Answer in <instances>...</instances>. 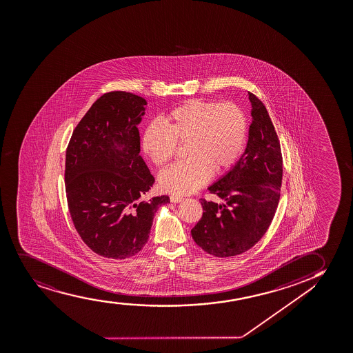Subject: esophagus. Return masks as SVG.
<instances>
[{"mask_svg":"<svg viewBox=\"0 0 353 353\" xmlns=\"http://www.w3.org/2000/svg\"><path fill=\"white\" fill-rule=\"evenodd\" d=\"M170 201L172 203H179V202H182L183 197H181V196L171 195Z\"/></svg>","mask_w":353,"mask_h":353,"instance_id":"obj_1","label":"esophagus"}]
</instances>
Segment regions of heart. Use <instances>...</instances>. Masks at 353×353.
<instances>
[{"mask_svg": "<svg viewBox=\"0 0 353 353\" xmlns=\"http://www.w3.org/2000/svg\"><path fill=\"white\" fill-rule=\"evenodd\" d=\"M161 123L148 125L143 150L156 166L174 157L177 144H188V161L168 168L159 174L166 192L188 195L200 189L214 174L234 164L248 137V118L239 105L226 102L190 100L170 110Z\"/></svg>", "mask_w": 353, "mask_h": 353, "instance_id": "heart-1", "label": "heart"}]
</instances>
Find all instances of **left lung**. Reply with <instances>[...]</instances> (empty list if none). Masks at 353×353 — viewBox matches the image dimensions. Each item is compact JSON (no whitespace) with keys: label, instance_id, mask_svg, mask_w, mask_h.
Listing matches in <instances>:
<instances>
[{"label":"left lung","instance_id":"8db88e82","mask_svg":"<svg viewBox=\"0 0 353 353\" xmlns=\"http://www.w3.org/2000/svg\"><path fill=\"white\" fill-rule=\"evenodd\" d=\"M252 122L239 161L208 187L222 203L201 200L203 215L192 230L203 251L226 258L248 251L265 234L281 195L283 161L265 105L248 92Z\"/></svg>","mask_w":353,"mask_h":353}]
</instances>
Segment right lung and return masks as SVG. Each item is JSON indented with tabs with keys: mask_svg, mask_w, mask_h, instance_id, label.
<instances>
[{
	"mask_svg": "<svg viewBox=\"0 0 353 353\" xmlns=\"http://www.w3.org/2000/svg\"><path fill=\"white\" fill-rule=\"evenodd\" d=\"M146 105L131 92H107L83 117L66 148L70 215L83 241L102 257L139 252L157 209L170 202L166 195L143 199L154 183L139 154Z\"/></svg>",
	"mask_w": 353,
	"mask_h": 353,
	"instance_id": "add662e5",
	"label": "right lung"
}]
</instances>
